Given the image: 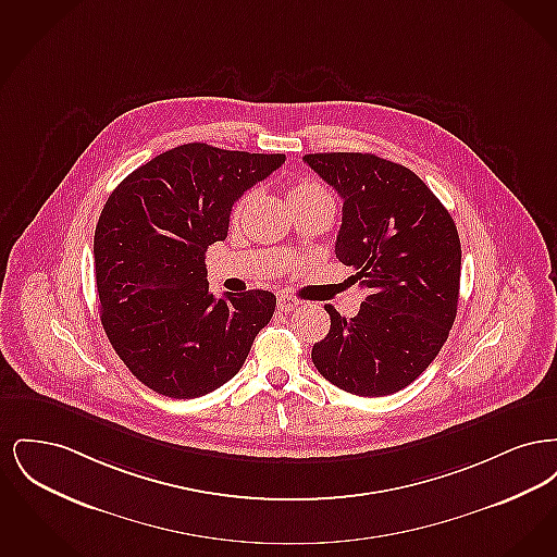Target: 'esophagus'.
Returning <instances> with one entry per match:
<instances>
[{
	"mask_svg": "<svg viewBox=\"0 0 557 557\" xmlns=\"http://www.w3.org/2000/svg\"><path fill=\"white\" fill-rule=\"evenodd\" d=\"M298 305H300V302H298L294 296H288V294L277 296V311H282V313H290Z\"/></svg>",
	"mask_w": 557,
	"mask_h": 557,
	"instance_id": "1",
	"label": "esophagus"
}]
</instances>
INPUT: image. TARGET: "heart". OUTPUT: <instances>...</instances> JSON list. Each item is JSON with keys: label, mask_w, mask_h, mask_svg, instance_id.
Here are the masks:
<instances>
[{"label": "heart", "mask_w": 557, "mask_h": 557, "mask_svg": "<svg viewBox=\"0 0 557 557\" xmlns=\"http://www.w3.org/2000/svg\"><path fill=\"white\" fill-rule=\"evenodd\" d=\"M252 196H255V191H252V189H250V191H246V194L239 198L238 202H236L234 212L239 214V212L244 211V207L252 200ZM321 200H332V196H330V191H327L325 187L321 186V184H318V182L302 180V182H296V184L290 187L292 207H298V205H311V202H321Z\"/></svg>", "instance_id": "b5f03b06"}]
</instances>
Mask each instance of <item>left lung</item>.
Listing matches in <instances>:
<instances>
[{"label": "left lung", "instance_id": "1", "mask_svg": "<svg viewBox=\"0 0 557 557\" xmlns=\"http://www.w3.org/2000/svg\"><path fill=\"white\" fill-rule=\"evenodd\" d=\"M305 162L343 198L336 257L368 290L357 318L327 305L311 359L334 386L386 397L434 361L457 315L461 244L449 211L407 166L375 154L323 152Z\"/></svg>", "mask_w": 557, "mask_h": 557}]
</instances>
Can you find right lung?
<instances>
[{
	"mask_svg": "<svg viewBox=\"0 0 557 557\" xmlns=\"http://www.w3.org/2000/svg\"><path fill=\"white\" fill-rule=\"evenodd\" d=\"M284 160L184 144L110 194L94 236L100 319L121 361L154 393L196 398L223 386L273 318L271 292L214 298L205 252L227 238L239 196Z\"/></svg>",
	"mask_w": 557,
	"mask_h": 557,
	"instance_id": "add662e5",
	"label": "right lung"
}]
</instances>
